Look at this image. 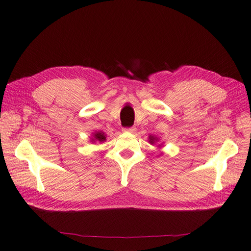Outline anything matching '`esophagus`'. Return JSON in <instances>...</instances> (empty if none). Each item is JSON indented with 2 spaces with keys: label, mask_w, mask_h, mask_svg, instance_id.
Returning a JSON list of instances; mask_svg holds the SVG:
<instances>
[{
  "label": "esophagus",
  "mask_w": 251,
  "mask_h": 251,
  "mask_svg": "<svg viewBox=\"0 0 251 251\" xmlns=\"http://www.w3.org/2000/svg\"><path fill=\"white\" fill-rule=\"evenodd\" d=\"M123 130L126 131V132H135L136 128L135 127H126V128H124Z\"/></svg>",
  "instance_id": "obj_1"
}]
</instances>
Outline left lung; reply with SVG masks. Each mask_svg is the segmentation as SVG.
I'll return each instance as SVG.
<instances>
[{"label":"left lung","mask_w":251,"mask_h":251,"mask_svg":"<svg viewBox=\"0 0 251 251\" xmlns=\"http://www.w3.org/2000/svg\"><path fill=\"white\" fill-rule=\"evenodd\" d=\"M149 139H150V143H152V144L158 141V138H156V137H154V136H150ZM159 147H160V145H159Z\"/></svg>","instance_id":"8db88e82"}]
</instances>
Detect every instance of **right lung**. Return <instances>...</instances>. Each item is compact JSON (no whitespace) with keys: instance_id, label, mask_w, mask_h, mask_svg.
<instances>
[{"instance_id":"add662e5","label":"right lung","mask_w":251,"mask_h":251,"mask_svg":"<svg viewBox=\"0 0 251 251\" xmlns=\"http://www.w3.org/2000/svg\"><path fill=\"white\" fill-rule=\"evenodd\" d=\"M106 140V135L102 131H96L93 133V138H92V142H103Z\"/></svg>"}]
</instances>
